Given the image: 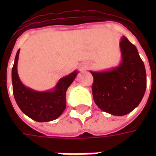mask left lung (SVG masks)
<instances>
[{"label":"left lung","instance_id":"1","mask_svg":"<svg viewBox=\"0 0 156 156\" xmlns=\"http://www.w3.org/2000/svg\"><path fill=\"white\" fill-rule=\"evenodd\" d=\"M119 46L120 64L108 71H91L95 104L103 111L116 116H123L134 110L146 89L145 68L137 48L124 36Z\"/></svg>","mask_w":156,"mask_h":156}]
</instances>
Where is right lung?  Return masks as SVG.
Segmentation results:
<instances>
[{"mask_svg": "<svg viewBox=\"0 0 156 156\" xmlns=\"http://www.w3.org/2000/svg\"><path fill=\"white\" fill-rule=\"evenodd\" d=\"M19 52L16 55L12 68V79L14 98L20 109L26 115L37 122H48L56 119L66 108V92L78 74L73 72L62 78L53 90L47 92L35 91L23 85L17 73Z\"/></svg>", "mask_w": 156, "mask_h": 156, "instance_id": "obj_1", "label": "right lung"}]
</instances>
